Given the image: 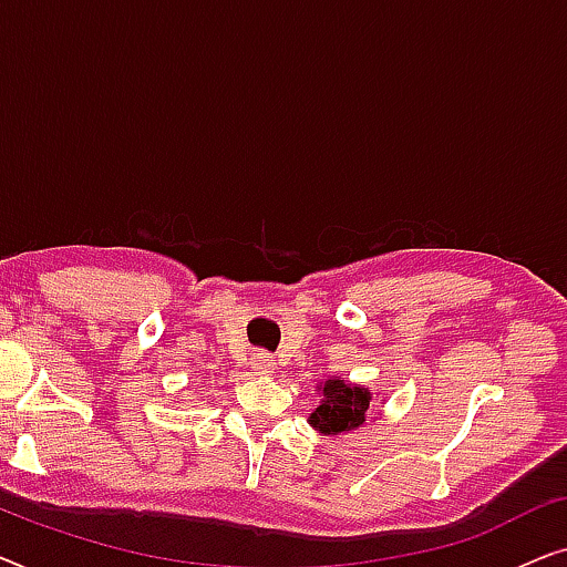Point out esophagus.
I'll use <instances>...</instances> for the list:
<instances>
[{
    "label": "esophagus",
    "instance_id": "1",
    "mask_svg": "<svg viewBox=\"0 0 567 567\" xmlns=\"http://www.w3.org/2000/svg\"><path fill=\"white\" fill-rule=\"evenodd\" d=\"M250 363H252V371L255 374H274V369H276V361H274V355L270 353H266V351H258L250 359Z\"/></svg>",
    "mask_w": 567,
    "mask_h": 567
}]
</instances>
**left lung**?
Returning a JSON list of instances; mask_svg holds the SVG:
<instances>
[{
	"mask_svg": "<svg viewBox=\"0 0 567 567\" xmlns=\"http://www.w3.org/2000/svg\"><path fill=\"white\" fill-rule=\"evenodd\" d=\"M320 405L309 413L307 423L322 436H343L367 425L371 413V394L369 386L348 382L343 377H330L328 382L317 384Z\"/></svg>",
	"mask_w": 567,
	"mask_h": 567,
	"instance_id": "obj_1",
	"label": "left lung"
}]
</instances>
